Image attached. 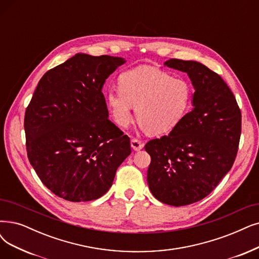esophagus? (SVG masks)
I'll list each match as a JSON object with an SVG mask.
<instances>
[{"mask_svg": "<svg viewBox=\"0 0 259 259\" xmlns=\"http://www.w3.org/2000/svg\"><path fill=\"white\" fill-rule=\"evenodd\" d=\"M131 146L135 151H139V150H141L143 148V143L141 142V140H139L137 138H133L131 140Z\"/></svg>", "mask_w": 259, "mask_h": 259, "instance_id": "obj_1", "label": "esophagus"}]
</instances>
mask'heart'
Masks as SVG:
<instances>
[{
    "instance_id": "b5f03b06",
    "label": "heart",
    "mask_w": 259,
    "mask_h": 259,
    "mask_svg": "<svg viewBox=\"0 0 259 259\" xmlns=\"http://www.w3.org/2000/svg\"><path fill=\"white\" fill-rule=\"evenodd\" d=\"M119 90L109 91L108 106L120 126L130 125L133 108L138 122L154 135L177 127L190 108L192 91L187 81L162 70L138 67L119 77Z\"/></svg>"
}]
</instances>
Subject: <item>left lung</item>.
<instances>
[{
  "label": "left lung",
  "instance_id": "1",
  "mask_svg": "<svg viewBox=\"0 0 259 259\" xmlns=\"http://www.w3.org/2000/svg\"><path fill=\"white\" fill-rule=\"evenodd\" d=\"M165 66L187 73L195 89L193 109L169 135L150 140L148 184L158 201L185 206L207 196L237 156L241 111L230 87L198 61L172 58Z\"/></svg>",
  "mask_w": 259,
  "mask_h": 259
}]
</instances>
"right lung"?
<instances>
[{"label": "right lung", "instance_id": "obj_1", "mask_svg": "<svg viewBox=\"0 0 259 259\" xmlns=\"http://www.w3.org/2000/svg\"><path fill=\"white\" fill-rule=\"evenodd\" d=\"M125 63L76 54L41 77L25 110L27 157L44 185L70 202L97 200L131 154L127 135L108 119L102 87Z\"/></svg>", "mask_w": 259, "mask_h": 259}]
</instances>
